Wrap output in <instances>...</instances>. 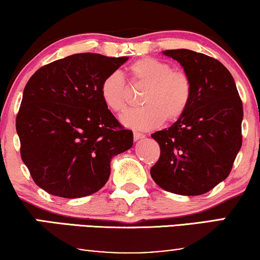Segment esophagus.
<instances>
[{"label":"esophagus","mask_w":260,"mask_h":260,"mask_svg":"<svg viewBox=\"0 0 260 260\" xmlns=\"http://www.w3.org/2000/svg\"><path fill=\"white\" fill-rule=\"evenodd\" d=\"M142 138H144V135L138 133V131H135V133H134V140L138 141V140H142Z\"/></svg>","instance_id":"esophagus-1"}]
</instances>
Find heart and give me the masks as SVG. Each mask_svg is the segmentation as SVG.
<instances>
[{
	"label": "heart",
	"mask_w": 260,
	"mask_h": 260,
	"mask_svg": "<svg viewBox=\"0 0 260 260\" xmlns=\"http://www.w3.org/2000/svg\"><path fill=\"white\" fill-rule=\"evenodd\" d=\"M131 83L144 85L142 95L144 106L126 111L120 117L123 125L136 130H150L163 123L175 122L186 112L191 98V83L184 73L175 72L172 65L162 60L145 56L127 69ZM101 98L108 109L122 112L126 109L129 88L119 72H112L103 79Z\"/></svg>",
	"instance_id": "obj_1"
}]
</instances>
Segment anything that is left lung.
<instances>
[{
  "label": "left lung",
  "mask_w": 260,
  "mask_h": 260,
  "mask_svg": "<svg viewBox=\"0 0 260 260\" xmlns=\"http://www.w3.org/2000/svg\"><path fill=\"white\" fill-rule=\"evenodd\" d=\"M162 53L183 67L191 98L172 126L151 135L161 155L150 175L170 193L205 194L229 176L240 150L243 103L232 74L216 59L184 48Z\"/></svg>",
  "instance_id": "obj_1"
}]
</instances>
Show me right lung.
<instances>
[{
  "label": "right lung",
  "instance_id": "add662e5",
  "mask_svg": "<svg viewBox=\"0 0 260 260\" xmlns=\"http://www.w3.org/2000/svg\"><path fill=\"white\" fill-rule=\"evenodd\" d=\"M127 59L79 53L28 80L16 133L21 158L45 191L66 199L95 193L108 182L112 157L133 147V131L123 129L99 92L103 79Z\"/></svg>",
  "mask_w": 260,
  "mask_h": 260
}]
</instances>
